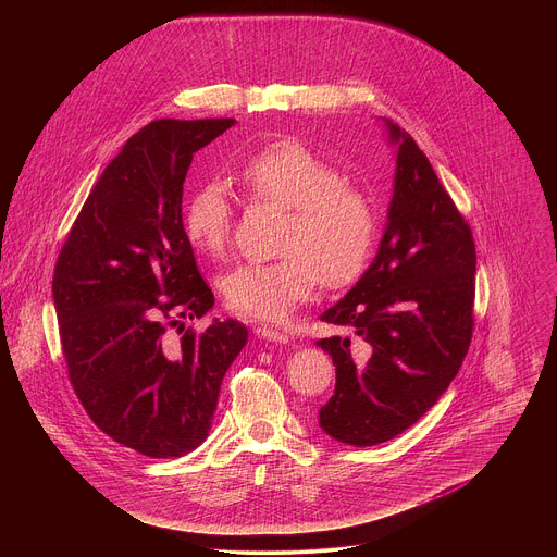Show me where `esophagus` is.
Wrapping results in <instances>:
<instances>
[{"instance_id": "obj_1", "label": "esophagus", "mask_w": 557, "mask_h": 557, "mask_svg": "<svg viewBox=\"0 0 557 557\" xmlns=\"http://www.w3.org/2000/svg\"><path fill=\"white\" fill-rule=\"evenodd\" d=\"M253 333H256L260 339H267V342H275V344H288V335H284V333H277V331H273V329H267V326H258Z\"/></svg>"}]
</instances>
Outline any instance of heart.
I'll return each instance as SVG.
<instances>
[{
	"instance_id": "b5f03b06",
	"label": "heart",
	"mask_w": 557,
	"mask_h": 557,
	"mask_svg": "<svg viewBox=\"0 0 557 557\" xmlns=\"http://www.w3.org/2000/svg\"><path fill=\"white\" fill-rule=\"evenodd\" d=\"M243 187L288 209L280 251L267 264L228 271L220 290L226 306L256 322H284L317 282L344 286L366 269L376 235L374 209L363 191L297 138L275 140L243 163ZM231 202L220 183L198 187L185 205V233L196 251L222 256L231 240Z\"/></svg>"
}]
</instances>
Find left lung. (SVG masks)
<instances>
[{"label":"left lung","instance_id":"8db88e82","mask_svg":"<svg viewBox=\"0 0 557 557\" xmlns=\"http://www.w3.org/2000/svg\"><path fill=\"white\" fill-rule=\"evenodd\" d=\"M381 123L396 161L381 243L357 284L320 314L352 329L370 357L355 363L350 337L317 342L333 357L337 379L320 428L355 447L412 428L458 374L473 329L471 231L414 138Z\"/></svg>","mask_w":557,"mask_h":557}]
</instances>
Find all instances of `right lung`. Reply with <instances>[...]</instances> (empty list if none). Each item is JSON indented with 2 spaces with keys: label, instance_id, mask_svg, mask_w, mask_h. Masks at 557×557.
Here are the masks:
<instances>
[{
  "label": "right lung",
  "instance_id": "add662e5",
  "mask_svg": "<svg viewBox=\"0 0 557 557\" xmlns=\"http://www.w3.org/2000/svg\"><path fill=\"white\" fill-rule=\"evenodd\" d=\"M233 119H161L103 170L59 253L52 299L70 381L90 419L151 458L194 451L211 430L222 379L249 339L213 320L178 342L168 326L215 299L183 226L194 153Z\"/></svg>",
  "mask_w": 557,
  "mask_h": 557
}]
</instances>
